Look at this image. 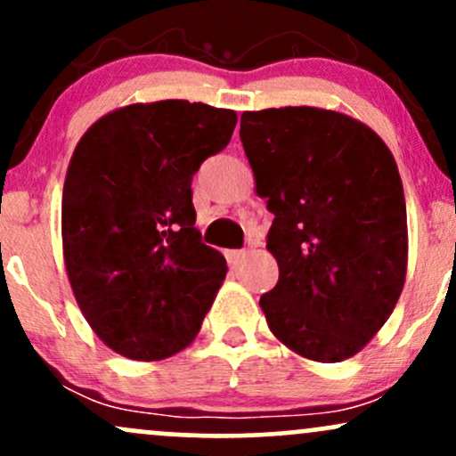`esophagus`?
<instances>
[{
	"label": "esophagus",
	"instance_id": "esophagus-1",
	"mask_svg": "<svg viewBox=\"0 0 456 456\" xmlns=\"http://www.w3.org/2000/svg\"><path fill=\"white\" fill-rule=\"evenodd\" d=\"M224 257H227L229 265H238L240 261L246 257V250H227V253H224Z\"/></svg>",
	"mask_w": 456,
	"mask_h": 456
}]
</instances>
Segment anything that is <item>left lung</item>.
<instances>
[{
	"mask_svg": "<svg viewBox=\"0 0 456 456\" xmlns=\"http://www.w3.org/2000/svg\"><path fill=\"white\" fill-rule=\"evenodd\" d=\"M240 139L255 192L274 214L279 282L259 306L279 341L341 362L388 322L405 285L407 212L395 156L360 119L332 109L244 111Z\"/></svg>",
	"mask_w": 456,
	"mask_h": 456,
	"instance_id": "8db88e82",
	"label": "left lung"
}]
</instances>
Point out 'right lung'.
<instances>
[{
    "instance_id": "add662e5",
    "label": "right lung",
    "mask_w": 456,
    "mask_h": 456,
    "mask_svg": "<svg viewBox=\"0 0 456 456\" xmlns=\"http://www.w3.org/2000/svg\"><path fill=\"white\" fill-rule=\"evenodd\" d=\"M238 115L203 102H134L78 139L61 195L72 294L96 337L130 360L195 341L227 261L201 242L192 175L232 141Z\"/></svg>"
}]
</instances>
